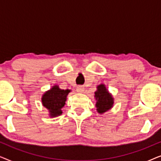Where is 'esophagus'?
<instances>
[{
	"label": "esophagus",
	"mask_w": 161,
	"mask_h": 161,
	"mask_svg": "<svg viewBox=\"0 0 161 161\" xmlns=\"http://www.w3.org/2000/svg\"><path fill=\"white\" fill-rule=\"evenodd\" d=\"M77 92H78V93H83V92H84V87H83V86H78L77 87Z\"/></svg>",
	"instance_id": "esophagus-1"
}]
</instances>
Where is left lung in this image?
<instances>
[{
  "instance_id": "1",
  "label": "left lung",
  "mask_w": 161,
  "mask_h": 161,
  "mask_svg": "<svg viewBox=\"0 0 161 161\" xmlns=\"http://www.w3.org/2000/svg\"><path fill=\"white\" fill-rule=\"evenodd\" d=\"M95 98L97 100L96 107L97 112L103 114L113 106L114 99L107 91L104 85L97 86V91L95 92Z\"/></svg>"
}]
</instances>
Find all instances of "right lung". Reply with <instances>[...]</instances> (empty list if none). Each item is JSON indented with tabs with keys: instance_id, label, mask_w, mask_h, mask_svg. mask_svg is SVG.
<instances>
[{
	"instance_id": "1",
	"label": "right lung",
	"mask_w": 161,
	"mask_h": 161,
	"mask_svg": "<svg viewBox=\"0 0 161 161\" xmlns=\"http://www.w3.org/2000/svg\"><path fill=\"white\" fill-rule=\"evenodd\" d=\"M69 92V89H61L58 86H54L44 94L42 102L44 106L49 110L51 117H55L62 114L61 109L64 106L67 96Z\"/></svg>"
}]
</instances>
